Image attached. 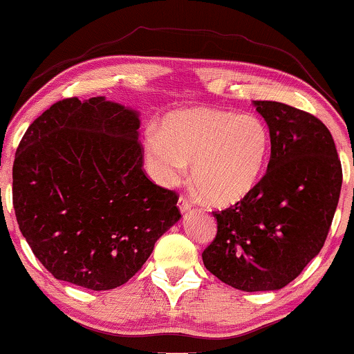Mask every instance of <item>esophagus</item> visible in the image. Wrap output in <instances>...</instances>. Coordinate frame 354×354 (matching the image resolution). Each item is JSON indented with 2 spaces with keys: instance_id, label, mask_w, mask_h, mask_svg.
I'll use <instances>...</instances> for the list:
<instances>
[{
  "instance_id": "obj_1",
  "label": "esophagus",
  "mask_w": 354,
  "mask_h": 354,
  "mask_svg": "<svg viewBox=\"0 0 354 354\" xmlns=\"http://www.w3.org/2000/svg\"><path fill=\"white\" fill-rule=\"evenodd\" d=\"M178 208H180V211L183 213V211H188L192 209V201L187 198V196L180 195V198H178Z\"/></svg>"
}]
</instances>
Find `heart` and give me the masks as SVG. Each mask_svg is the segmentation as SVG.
<instances>
[{
	"mask_svg": "<svg viewBox=\"0 0 354 354\" xmlns=\"http://www.w3.org/2000/svg\"><path fill=\"white\" fill-rule=\"evenodd\" d=\"M145 148L156 182L176 187L192 178L201 195L216 206L244 200L259 183L270 151L267 127L254 115L194 107L172 112L160 128L149 127Z\"/></svg>",
	"mask_w": 354,
	"mask_h": 354,
	"instance_id": "b5f03b06",
	"label": "heart"
}]
</instances>
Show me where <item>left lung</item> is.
I'll use <instances>...</instances> for the list:
<instances>
[{"instance_id":"8db88e82","label":"left lung","mask_w":354,"mask_h":354,"mask_svg":"<svg viewBox=\"0 0 354 354\" xmlns=\"http://www.w3.org/2000/svg\"><path fill=\"white\" fill-rule=\"evenodd\" d=\"M270 128L265 176L239 203L213 211L218 232L203 250L209 273L241 291H274L297 278L328 236L342 162L328 128L309 112L255 100Z\"/></svg>"}]
</instances>
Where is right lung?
I'll use <instances>...</instances> for the list:
<instances>
[{"mask_svg":"<svg viewBox=\"0 0 354 354\" xmlns=\"http://www.w3.org/2000/svg\"><path fill=\"white\" fill-rule=\"evenodd\" d=\"M135 110L68 97L30 123L12 164L22 236L57 279L93 291L125 284L180 218L178 195L143 169Z\"/></svg>","mask_w":354,"mask_h":354,"instance_id":"1","label":"right lung"}]
</instances>
